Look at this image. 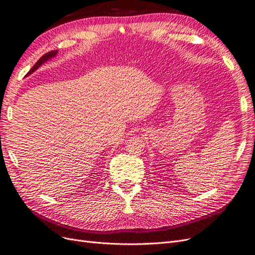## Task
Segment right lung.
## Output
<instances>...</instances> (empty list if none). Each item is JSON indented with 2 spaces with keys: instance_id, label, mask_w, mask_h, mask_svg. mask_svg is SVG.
I'll return each mask as SVG.
<instances>
[{
  "instance_id": "right-lung-1",
  "label": "right lung",
  "mask_w": 255,
  "mask_h": 255,
  "mask_svg": "<svg viewBox=\"0 0 255 255\" xmlns=\"http://www.w3.org/2000/svg\"><path fill=\"white\" fill-rule=\"evenodd\" d=\"M56 53H57V50H55V51H50V52H48V53H46L45 55H42L40 59L37 61V63H36L34 66H33V68L27 72V76L28 75H31L32 72H34L36 69H38L41 65L43 64V63H46V62H48L49 60H51L52 59V57H54L55 55H56Z\"/></svg>"
}]
</instances>
